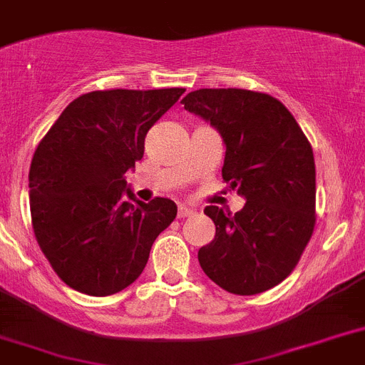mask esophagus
Wrapping results in <instances>:
<instances>
[{
	"label": "esophagus",
	"instance_id": "34e87169",
	"mask_svg": "<svg viewBox=\"0 0 365 365\" xmlns=\"http://www.w3.org/2000/svg\"><path fill=\"white\" fill-rule=\"evenodd\" d=\"M192 213H195V207H191V205H185V204H180V207H178V218L191 217Z\"/></svg>",
	"mask_w": 365,
	"mask_h": 365
}]
</instances>
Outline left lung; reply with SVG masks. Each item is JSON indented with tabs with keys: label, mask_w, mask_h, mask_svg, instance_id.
I'll use <instances>...</instances> for the list:
<instances>
[{
	"label": "left lung",
	"mask_w": 365,
	"mask_h": 365,
	"mask_svg": "<svg viewBox=\"0 0 365 365\" xmlns=\"http://www.w3.org/2000/svg\"><path fill=\"white\" fill-rule=\"evenodd\" d=\"M183 108L209 121L226 145L222 178L246 204L204 213L215 239L198 250L211 281L239 296L270 290L292 274L316 224V167L309 139L281 101L239 88H204Z\"/></svg>",
	"instance_id": "obj_1"
}]
</instances>
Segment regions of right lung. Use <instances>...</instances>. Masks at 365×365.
Wrapping results in <instances>:
<instances>
[{
    "label": "right lung",
    "instance_id": "add662e5",
    "mask_svg": "<svg viewBox=\"0 0 365 365\" xmlns=\"http://www.w3.org/2000/svg\"><path fill=\"white\" fill-rule=\"evenodd\" d=\"M183 88L90 91L68 104L34 150L29 170L34 237L53 270L88 296H112L147 266L176 218L169 198L135 200L125 174L145 135Z\"/></svg>",
    "mask_w": 365,
    "mask_h": 365
}]
</instances>
